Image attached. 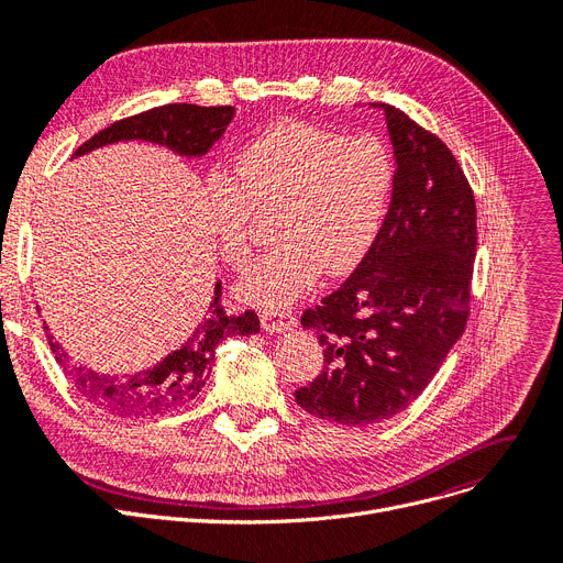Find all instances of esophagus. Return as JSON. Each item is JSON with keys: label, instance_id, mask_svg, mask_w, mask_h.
<instances>
[{"label": "esophagus", "instance_id": "1", "mask_svg": "<svg viewBox=\"0 0 563 563\" xmlns=\"http://www.w3.org/2000/svg\"><path fill=\"white\" fill-rule=\"evenodd\" d=\"M260 321H262V329H264V331H269V333H283V331L294 329V323H297V317H294L291 310L274 308V310H262Z\"/></svg>", "mask_w": 563, "mask_h": 563}]
</instances>
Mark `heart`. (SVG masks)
I'll use <instances>...</instances> for the list:
<instances>
[{"instance_id": "1", "label": "heart", "mask_w": 563, "mask_h": 563, "mask_svg": "<svg viewBox=\"0 0 563 563\" xmlns=\"http://www.w3.org/2000/svg\"><path fill=\"white\" fill-rule=\"evenodd\" d=\"M234 175L212 170L205 200L223 260L244 266L260 217L276 214L280 242L257 260L236 294L260 308H283L321 272L356 269L386 223L395 159L374 136H344L306 121H283L255 134L234 157Z\"/></svg>"}]
</instances>
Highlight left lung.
I'll return each mask as SVG.
<instances>
[{
  "label": "left lung",
  "instance_id": "left-lung-1",
  "mask_svg": "<svg viewBox=\"0 0 563 563\" xmlns=\"http://www.w3.org/2000/svg\"><path fill=\"white\" fill-rule=\"evenodd\" d=\"M386 113L395 191L374 246L321 306L301 317L323 369L297 404L319 420L367 427L429 386L465 331L477 253V205L450 147L397 107Z\"/></svg>",
  "mask_w": 563,
  "mask_h": 563
}]
</instances>
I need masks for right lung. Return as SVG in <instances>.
Masks as SVG:
<instances>
[{
    "instance_id": "1",
    "label": "right lung",
    "mask_w": 563,
    "mask_h": 563,
    "mask_svg": "<svg viewBox=\"0 0 563 563\" xmlns=\"http://www.w3.org/2000/svg\"><path fill=\"white\" fill-rule=\"evenodd\" d=\"M232 118L234 107H155L104 128L79 145L75 157L109 143L134 139L164 145L183 157H202L223 136ZM257 331L260 319L253 310H246L244 314H225L221 306V280H217L214 297L207 303V312L198 319L191 333L164 361L134 374H100L70 363L68 353L58 346L45 327L54 358L64 367L77 393L107 416L125 420L157 418L191 404L205 388V383L210 380L217 346L230 335H253Z\"/></svg>"
}]
</instances>
